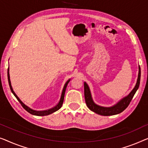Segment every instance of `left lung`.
I'll use <instances>...</instances> for the list:
<instances>
[{"label":"left lung","instance_id":"1","mask_svg":"<svg viewBox=\"0 0 148 148\" xmlns=\"http://www.w3.org/2000/svg\"><path fill=\"white\" fill-rule=\"evenodd\" d=\"M140 78H141V69L140 66H139V72L138 76H137V80L136 84L134 89L131 91L130 94L127 95L118 101L115 105H114L111 107H103L100 106L97 104H96L94 101H93L92 95H91L90 90L89 88L88 85L87 84L86 82L84 83V97L86 104L88 109L95 113L99 114V115H103V116H110L117 115L119 113H121V112L124 111L128 105H130L131 101H132L134 95L136 94V91L138 89L139 86V83H140Z\"/></svg>","mask_w":148,"mask_h":148}]
</instances>
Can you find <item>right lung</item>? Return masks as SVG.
Returning <instances> with one entry per match:
<instances>
[{
	"label": "right lung",
	"instance_id": "add662e5",
	"mask_svg": "<svg viewBox=\"0 0 148 148\" xmlns=\"http://www.w3.org/2000/svg\"><path fill=\"white\" fill-rule=\"evenodd\" d=\"M7 75H8V80H9V86H10V88H11V90L12 94L14 95V97L16 98V99L18 100V101L19 102L21 103V105H22V107L24 108L27 111L29 112V113L32 114V115H37V116H45V115H50V114L54 113V112L57 111L58 110H59L60 108L62 107V104H63V102H64V95H65V92H66V87H67V85L68 83H69L70 79H69L67 82H66V84H64V86L63 88V90H62V95H61V97H60V101L59 103L57 104V105L55 106L52 109H50L49 110H46V111H35V110H33L32 109H31L30 107H29L28 106H27L26 105H25V104L23 103V102L21 101L19 98L17 97V95L15 94V92H14L13 89H12V87L11 86V80H10V74H9V67L8 68V72H7Z\"/></svg>",
	"mask_w": 148,
	"mask_h": 148
}]
</instances>
